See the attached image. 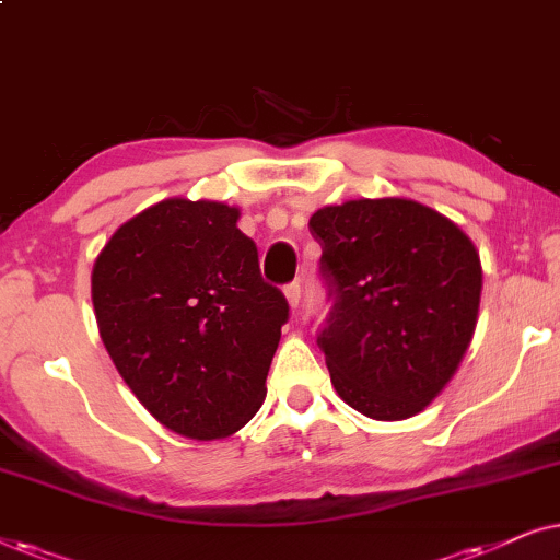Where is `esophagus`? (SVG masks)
Wrapping results in <instances>:
<instances>
[{
    "label": "esophagus",
    "instance_id": "esophagus-1",
    "mask_svg": "<svg viewBox=\"0 0 560 560\" xmlns=\"http://www.w3.org/2000/svg\"><path fill=\"white\" fill-rule=\"evenodd\" d=\"M284 294H287L289 307L300 310V302H302V287H300V281H294V284H289V287L284 289Z\"/></svg>",
    "mask_w": 560,
    "mask_h": 560
}]
</instances>
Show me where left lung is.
I'll use <instances>...</instances> for the list:
<instances>
[{
  "label": "left lung",
  "mask_w": 560,
  "mask_h": 560,
  "mask_svg": "<svg viewBox=\"0 0 560 560\" xmlns=\"http://www.w3.org/2000/svg\"><path fill=\"white\" fill-rule=\"evenodd\" d=\"M310 230L335 300L317 335L335 392L371 420L420 415L474 340L483 273L471 237L405 197L325 205Z\"/></svg>",
  "instance_id": "left-lung-1"
}]
</instances>
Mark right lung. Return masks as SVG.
Wrapping results in <instances>:
<instances>
[{
	"label": "right lung",
	"mask_w": 560,
	"mask_h": 560,
	"mask_svg": "<svg viewBox=\"0 0 560 560\" xmlns=\"http://www.w3.org/2000/svg\"><path fill=\"white\" fill-rule=\"evenodd\" d=\"M237 220L225 202L163 199L122 222L92 268L112 363L163 428L191 441L233 435L258 412L289 317Z\"/></svg>",
	"instance_id": "obj_1"
}]
</instances>
